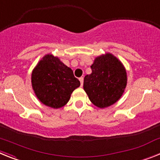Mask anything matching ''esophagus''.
<instances>
[{
    "label": "esophagus",
    "mask_w": 160,
    "mask_h": 160,
    "mask_svg": "<svg viewBox=\"0 0 160 160\" xmlns=\"http://www.w3.org/2000/svg\"><path fill=\"white\" fill-rule=\"evenodd\" d=\"M83 80H84V79H83L82 77L79 78V81H80V82H81V86H82V85H83Z\"/></svg>",
    "instance_id": "1"
}]
</instances>
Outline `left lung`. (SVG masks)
<instances>
[{"label": "left lung", "mask_w": 160, "mask_h": 160, "mask_svg": "<svg viewBox=\"0 0 160 160\" xmlns=\"http://www.w3.org/2000/svg\"><path fill=\"white\" fill-rule=\"evenodd\" d=\"M90 67L92 72L85 76L83 82L89 99L101 109L114 104L128 84L125 66L112 53H106L96 57Z\"/></svg>", "instance_id": "1"}]
</instances>
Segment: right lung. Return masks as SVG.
I'll list each match as a JSON object with an SVG mask.
<instances>
[{
	"label": "right lung",
	"mask_w": 160,
	"mask_h": 160,
	"mask_svg": "<svg viewBox=\"0 0 160 160\" xmlns=\"http://www.w3.org/2000/svg\"><path fill=\"white\" fill-rule=\"evenodd\" d=\"M31 83L38 100L53 109L64 107L73 90L80 87L73 70L50 53L45 55L33 68Z\"/></svg>",
	"instance_id": "1"
}]
</instances>
